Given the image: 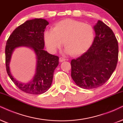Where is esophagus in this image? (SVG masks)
<instances>
[{
    "label": "esophagus",
    "instance_id": "1",
    "mask_svg": "<svg viewBox=\"0 0 123 123\" xmlns=\"http://www.w3.org/2000/svg\"><path fill=\"white\" fill-rule=\"evenodd\" d=\"M65 60H66V59H65V58H63V57H60V59H59V61H60V62H62L65 61Z\"/></svg>",
    "mask_w": 123,
    "mask_h": 123
}]
</instances>
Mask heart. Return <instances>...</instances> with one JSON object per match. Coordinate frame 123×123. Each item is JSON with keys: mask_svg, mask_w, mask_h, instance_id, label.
Instances as JSON below:
<instances>
[{"mask_svg": "<svg viewBox=\"0 0 123 123\" xmlns=\"http://www.w3.org/2000/svg\"><path fill=\"white\" fill-rule=\"evenodd\" d=\"M94 29L89 24L71 19L61 21L53 29L45 31L44 41L49 52L54 53L63 43L65 53L77 55L83 53L94 39Z\"/></svg>", "mask_w": 123, "mask_h": 123, "instance_id": "heart-1", "label": "heart"}]
</instances>
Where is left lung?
Returning a JSON list of instances; mask_svg holds the SVG:
<instances>
[{
    "mask_svg": "<svg viewBox=\"0 0 123 123\" xmlns=\"http://www.w3.org/2000/svg\"><path fill=\"white\" fill-rule=\"evenodd\" d=\"M94 29L95 37L89 49L71 61V78L84 89L104 85L115 70L118 60V43L112 29L100 20Z\"/></svg>",
    "mask_w": 123,
    "mask_h": 123,
    "instance_id": "1",
    "label": "left lung"
}]
</instances>
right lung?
<instances>
[{
    "mask_svg": "<svg viewBox=\"0 0 123 123\" xmlns=\"http://www.w3.org/2000/svg\"><path fill=\"white\" fill-rule=\"evenodd\" d=\"M48 24L49 22L43 18L27 20L13 31L6 43V65L8 75L20 90L26 93L38 95L47 91L52 85L54 71L58 65V57L43 50V32ZM23 46L32 49L37 59L35 75L28 83L16 80L11 74L9 68L14 50Z\"/></svg>",
    "mask_w": 123,
    "mask_h": 123,
    "instance_id": "obj_1",
    "label": "right lung"
}]
</instances>
